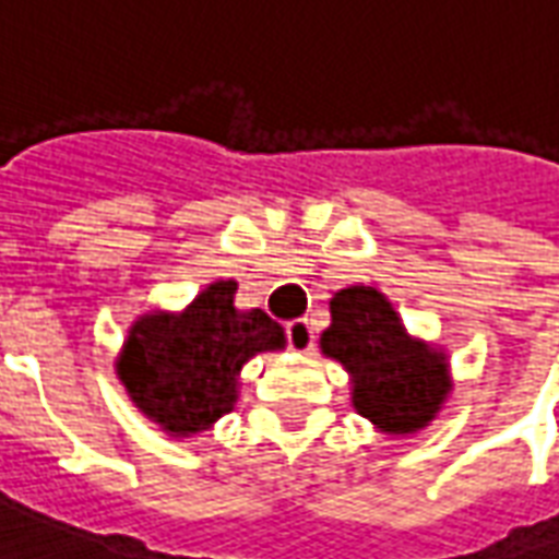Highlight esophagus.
Wrapping results in <instances>:
<instances>
[{"label": "esophagus", "instance_id": "1", "mask_svg": "<svg viewBox=\"0 0 559 559\" xmlns=\"http://www.w3.org/2000/svg\"><path fill=\"white\" fill-rule=\"evenodd\" d=\"M287 341H290L293 350L311 353L314 350V323H311L308 317L287 323Z\"/></svg>", "mask_w": 559, "mask_h": 559}]
</instances>
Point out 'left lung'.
I'll use <instances>...</instances> for the list:
<instances>
[{
  "label": "left lung",
  "mask_w": 559,
  "mask_h": 559,
  "mask_svg": "<svg viewBox=\"0 0 559 559\" xmlns=\"http://www.w3.org/2000/svg\"><path fill=\"white\" fill-rule=\"evenodd\" d=\"M320 347L353 377V407L386 433H413L437 416L449 392L443 353L413 341L374 287H347L329 302Z\"/></svg>",
  "instance_id": "obj_1"
}]
</instances>
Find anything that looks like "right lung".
<instances>
[{"label": "right lung", "instance_id": "1", "mask_svg": "<svg viewBox=\"0 0 559 559\" xmlns=\"http://www.w3.org/2000/svg\"><path fill=\"white\" fill-rule=\"evenodd\" d=\"M236 281H215L182 314H146L116 365L128 395L173 437L206 431L239 399V371L281 350L284 329L260 308H236Z\"/></svg>", "mask_w": 559, "mask_h": 559}]
</instances>
